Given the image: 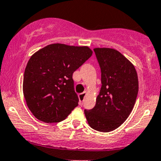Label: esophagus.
<instances>
[{"label":"esophagus","instance_id":"esophagus-1","mask_svg":"<svg viewBox=\"0 0 161 161\" xmlns=\"http://www.w3.org/2000/svg\"><path fill=\"white\" fill-rule=\"evenodd\" d=\"M86 94H87V92L86 91H85L84 92H82V93L79 94V104L82 105V102H83L84 99H85Z\"/></svg>","mask_w":161,"mask_h":161}]
</instances>
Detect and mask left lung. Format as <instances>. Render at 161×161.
<instances>
[{
    "mask_svg": "<svg viewBox=\"0 0 161 161\" xmlns=\"http://www.w3.org/2000/svg\"><path fill=\"white\" fill-rule=\"evenodd\" d=\"M101 68L102 87L96 105L84 113L91 128L110 132L121 126L133 109L138 94L136 69L119 51L110 48H95Z\"/></svg>",
    "mask_w": 161,
    "mask_h": 161,
    "instance_id": "1",
    "label": "left lung"
}]
</instances>
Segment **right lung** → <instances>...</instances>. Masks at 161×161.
<instances>
[{
	"mask_svg": "<svg viewBox=\"0 0 161 161\" xmlns=\"http://www.w3.org/2000/svg\"><path fill=\"white\" fill-rule=\"evenodd\" d=\"M92 55L88 46L54 43L31 55L24 74L23 93L37 119L58 123L78 106L72 74Z\"/></svg>",
	"mask_w": 161,
	"mask_h": 161,
	"instance_id": "obj_1",
	"label": "right lung"
}]
</instances>
